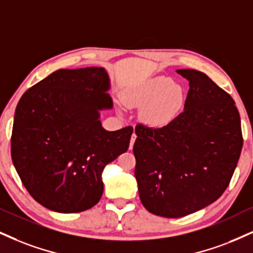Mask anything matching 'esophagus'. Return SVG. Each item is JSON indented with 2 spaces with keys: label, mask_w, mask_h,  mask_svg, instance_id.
I'll return each mask as SVG.
<instances>
[{
  "label": "esophagus",
  "mask_w": 253,
  "mask_h": 253,
  "mask_svg": "<svg viewBox=\"0 0 253 253\" xmlns=\"http://www.w3.org/2000/svg\"><path fill=\"white\" fill-rule=\"evenodd\" d=\"M136 133L133 132L132 135H131V139H130V146H129V149L130 150H132V148H133V143H135V141H136Z\"/></svg>",
  "instance_id": "esophagus-1"
}]
</instances>
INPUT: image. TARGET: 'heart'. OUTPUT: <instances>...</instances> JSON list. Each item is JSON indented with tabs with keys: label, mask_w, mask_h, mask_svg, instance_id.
Segmentation results:
<instances>
[{
	"label": "heart",
	"mask_w": 253,
	"mask_h": 253,
	"mask_svg": "<svg viewBox=\"0 0 253 253\" xmlns=\"http://www.w3.org/2000/svg\"><path fill=\"white\" fill-rule=\"evenodd\" d=\"M123 99L129 107L143 108L142 118L148 126H163L182 110L184 90L169 77L157 76L126 89Z\"/></svg>",
	"instance_id": "b5f03b06"
}]
</instances>
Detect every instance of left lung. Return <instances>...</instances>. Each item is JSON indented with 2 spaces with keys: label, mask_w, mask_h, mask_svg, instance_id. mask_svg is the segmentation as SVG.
Wrapping results in <instances>:
<instances>
[{
  "label": "left lung",
  "mask_w": 253,
  "mask_h": 253,
  "mask_svg": "<svg viewBox=\"0 0 253 253\" xmlns=\"http://www.w3.org/2000/svg\"><path fill=\"white\" fill-rule=\"evenodd\" d=\"M189 81L184 111L161 127L137 124L133 144L139 198L149 212L178 218L217 201L229 186L243 148L231 96L202 71Z\"/></svg>",
  "instance_id": "obj_1"
}]
</instances>
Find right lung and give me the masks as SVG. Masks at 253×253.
Masks as SVG:
<instances>
[{"label": "right lung", "instance_id": "right-lung-1", "mask_svg": "<svg viewBox=\"0 0 253 253\" xmlns=\"http://www.w3.org/2000/svg\"><path fill=\"white\" fill-rule=\"evenodd\" d=\"M105 69H60L23 93L15 111L11 158L31 197L62 213L99 202L104 167L129 148L132 126L107 131L112 108Z\"/></svg>", "mask_w": 253, "mask_h": 253}]
</instances>
